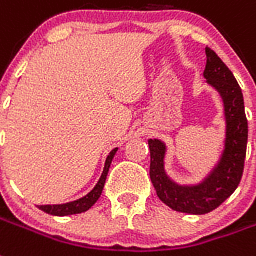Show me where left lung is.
I'll use <instances>...</instances> for the list:
<instances>
[{"mask_svg":"<svg viewBox=\"0 0 256 256\" xmlns=\"http://www.w3.org/2000/svg\"><path fill=\"white\" fill-rule=\"evenodd\" d=\"M207 65L204 78L223 102L226 136L223 150L211 171L195 184H180L166 171L167 144L150 138L152 184L159 199L174 211L190 215H204L216 210L238 188L244 170L248 122L244 112L243 93L236 78L212 49L206 48Z\"/></svg>","mask_w":256,"mask_h":256,"instance_id":"left-lung-1","label":"left lung"}]
</instances>
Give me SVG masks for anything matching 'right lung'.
<instances>
[{"label":"right lung","mask_w":256,"mask_h":256,"mask_svg":"<svg viewBox=\"0 0 256 256\" xmlns=\"http://www.w3.org/2000/svg\"><path fill=\"white\" fill-rule=\"evenodd\" d=\"M118 150V148H114V150H110V154L108 155L106 160V166H104V171L101 174L100 179L97 182V184L94 186L92 191L86 194L85 196L80 198V199L73 200V202H69V203L64 204H46V206H37L41 211L49 214V215H53V216H68V215H76V214H81L88 211L89 208H92L94 203H96L98 198L101 196V192L104 190V186H106V176H108V172H110V164H112V160H114L116 152Z\"/></svg>","instance_id":"obj_1"}]
</instances>
